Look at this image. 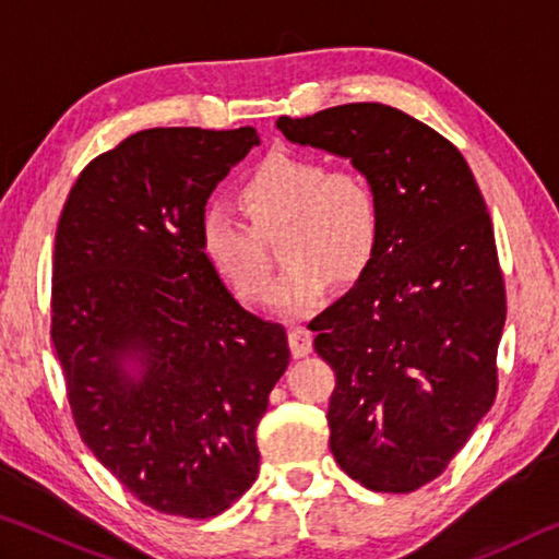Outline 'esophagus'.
Wrapping results in <instances>:
<instances>
[{
    "label": "esophagus",
    "instance_id": "esophagus-1",
    "mask_svg": "<svg viewBox=\"0 0 559 559\" xmlns=\"http://www.w3.org/2000/svg\"><path fill=\"white\" fill-rule=\"evenodd\" d=\"M288 343H290V353L296 359L306 357L310 349H313V335L306 328H293L288 333Z\"/></svg>",
    "mask_w": 559,
    "mask_h": 559
}]
</instances>
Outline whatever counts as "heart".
I'll return each instance as SVG.
<instances>
[{
  "instance_id": "1",
  "label": "heart",
  "mask_w": 559,
  "mask_h": 559,
  "mask_svg": "<svg viewBox=\"0 0 559 559\" xmlns=\"http://www.w3.org/2000/svg\"><path fill=\"white\" fill-rule=\"evenodd\" d=\"M239 197L254 231L224 206H212L202 219V246L241 298L259 300L271 281L269 253L257 233L283 229L281 257L288 266L266 296L278 316L313 313L335 278L357 281L372 266L384 212L380 192L362 173H330L323 159L276 150L251 169Z\"/></svg>"
}]
</instances>
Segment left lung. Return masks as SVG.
Segmentation results:
<instances>
[{
	"instance_id": "obj_1",
	"label": "left lung",
	"mask_w": 559,
	"mask_h": 559,
	"mask_svg": "<svg viewBox=\"0 0 559 559\" xmlns=\"http://www.w3.org/2000/svg\"><path fill=\"white\" fill-rule=\"evenodd\" d=\"M286 140L372 179L384 229L372 266L310 330L335 370L330 451L349 478L412 493L463 449L496 400L506 288L466 159L382 103L276 120Z\"/></svg>"
}]
</instances>
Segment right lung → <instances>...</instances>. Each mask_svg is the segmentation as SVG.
<instances>
[{"label": "right lung", "mask_w": 559, "mask_h": 559, "mask_svg": "<svg viewBox=\"0 0 559 559\" xmlns=\"http://www.w3.org/2000/svg\"><path fill=\"white\" fill-rule=\"evenodd\" d=\"M257 128H150L75 179L53 249L51 337L73 421L140 503L214 518L259 473L286 330L243 310L202 246L204 206Z\"/></svg>", "instance_id": "obj_1"}]
</instances>
